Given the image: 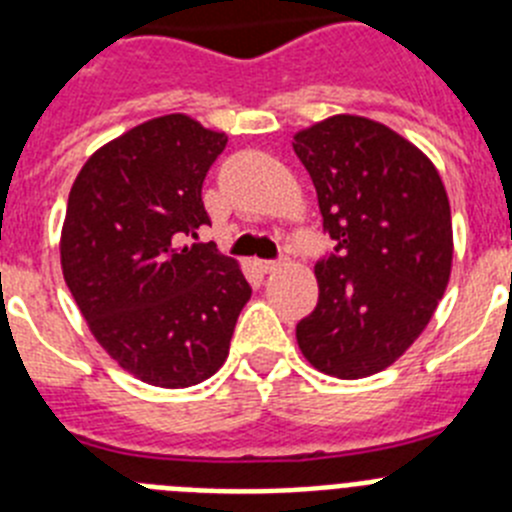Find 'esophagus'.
Instances as JSON below:
<instances>
[{
	"mask_svg": "<svg viewBox=\"0 0 512 512\" xmlns=\"http://www.w3.org/2000/svg\"><path fill=\"white\" fill-rule=\"evenodd\" d=\"M287 264V259H274V261H259V269L264 271V274H271V271H277V269H282V266Z\"/></svg>",
	"mask_w": 512,
	"mask_h": 512,
	"instance_id": "34e87169",
	"label": "esophagus"
}]
</instances>
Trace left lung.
Returning <instances> with one entry per match:
<instances>
[{
  "instance_id": "obj_1",
  "label": "left lung",
  "mask_w": 512,
  "mask_h": 512,
  "mask_svg": "<svg viewBox=\"0 0 512 512\" xmlns=\"http://www.w3.org/2000/svg\"><path fill=\"white\" fill-rule=\"evenodd\" d=\"M333 251L315 264L318 305L297 343L318 372L377 374L423 333L454 256L436 166L382 122L336 115L295 135Z\"/></svg>"
}]
</instances>
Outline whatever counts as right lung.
<instances>
[{
	"label": "right lung",
	"instance_id": "obj_1",
	"mask_svg": "<svg viewBox=\"0 0 512 512\" xmlns=\"http://www.w3.org/2000/svg\"><path fill=\"white\" fill-rule=\"evenodd\" d=\"M225 133L164 115L99 148L76 176L61 233L63 279L99 346L156 387L205 382L228 359L251 284L197 238L202 182Z\"/></svg>",
	"mask_w": 512,
	"mask_h": 512
}]
</instances>
